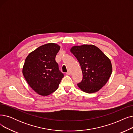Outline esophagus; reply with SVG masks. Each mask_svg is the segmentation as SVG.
Here are the masks:
<instances>
[{
    "mask_svg": "<svg viewBox=\"0 0 133 133\" xmlns=\"http://www.w3.org/2000/svg\"><path fill=\"white\" fill-rule=\"evenodd\" d=\"M67 75H70L71 74V71L70 70H68V71L66 72Z\"/></svg>",
    "mask_w": 133,
    "mask_h": 133,
    "instance_id": "1",
    "label": "esophagus"
}]
</instances>
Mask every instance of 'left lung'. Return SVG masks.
Wrapping results in <instances>:
<instances>
[{"mask_svg":"<svg viewBox=\"0 0 133 133\" xmlns=\"http://www.w3.org/2000/svg\"><path fill=\"white\" fill-rule=\"evenodd\" d=\"M70 52L77 58L83 74V79L77 84L87 93L96 92L109 80L112 72L110 59L101 50L91 44L73 46Z\"/></svg>","mask_w":133,"mask_h":133,"instance_id":"obj_1","label":"left lung"}]
</instances>
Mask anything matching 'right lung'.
Wrapping results in <instances>:
<instances>
[{
	"instance_id": "obj_1",
	"label": "right lung",
	"mask_w": 133,
	"mask_h": 133,
	"mask_svg": "<svg viewBox=\"0 0 133 133\" xmlns=\"http://www.w3.org/2000/svg\"><path fill=\"white\" fill-rule=\"evenodd\" d=\"M60 50L58 44L50 43L30 52L25 59L23 74L27 83L40 95H49L58 89L64 76L55 61Z\"/></svg>"
}]
</instances>
